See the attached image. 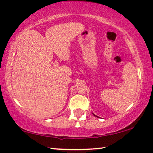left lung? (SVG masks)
<instances>
[{
	"label": "left lung",
	"mask_w": 153,
	"mask_h": 153,
	"mask_svg": "<svg viewBox=\"0 0 153 153\" xmlns=\"http://www.w3.org/2000/svg\"><path fill=\"white\" fill-rule=\"evenodd\" d=\"M95 116H96V115H95Z\"/></svg>",
	"instance_id": "8db88e82"
}]
</instances>
